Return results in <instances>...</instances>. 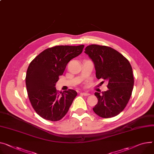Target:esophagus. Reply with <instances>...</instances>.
Returning <instances> with one entry per match:
<instances>
[{
  "label": "esophagus",
  "instance_id": "1",
  "mask_svg": "<svg viewBox=\"0 0 154 154\" xmlns=\"http://www.w3.org/2000/svg\"><path fill=\"white\" fill-rule=\"evenodd\" d=\"M81 94H82V95H83L85 96H88L90 95V94L88 93V92H81Z\"/></svg>",
  "mask_w": 154,
  "mask_h": 154
}]
</instances>
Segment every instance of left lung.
<instances>
[{
	"instance_id": "obj_1",
	"label": "left lung",
	"mask_w": 154,
	"mask_h": 154,
	"mask_svg": "<svg viewBox=\"0 0 154 154\" xmlns=\"http://www.w3.org/2000/svg\"><path fill=\"white\" fill-rule=\"evenodd\" d=\"M85 53L94 63L96 78L108 82L109 90L94 94L98 102L93 110L102 118L115 116L124 110L132 94L131 65L122 54L110 47L92 44L86 47Z\"/></svg>"
}]
</instances>
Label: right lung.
<instances>
[{
	"mask_svg": "<svg viewBox=\"0 0 154 154\" xmlns=\"http://www.w3.org/2000/svg\"><path fill=\"white\" fill-rule=\"evenodd\" d=\"M85 45H57L48 48L30 63L26 75V86L32 107L44 119L61 120L77 96L75 90L59 92L55 84L68 63L80 55Z\"/></svg>",
	"mask_w": 154,
	"mask_h": 154,
	"instance_id": "1",
	"label": "right lung"
}]
</instances>
